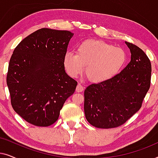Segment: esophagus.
I'll return each mask as SVG.
<instances>
[{"mask_svg": "<svg viewBox=\"0 0 158 158\" xmlns=\"http://www.w3.org/2000/svg\"><path fill=\"white\" fill-rule=\"evenodd\" d=\"M83 89H84V88H83V86L81 85V83H78L77 84V87H76V91L77 92H82L83 90Z\"/></svg>", "mask_w": 158, "mask_h": 158, "instance_id": "obj_1", "label": "esophagus"}]
</instances>
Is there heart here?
<instances>
[{"instance_id":"heart-1","label":"heart","mask_w":158,"mask_h":158,"mask_svg":"<svg viewBox=\"0 0 158 158\" xmlns=\"http://www.w3.org/2000/svg\"><path fill=\"white\" fill-rule=\"evenodd\" d=\"M127 61L125 52L103 41L88 40L82 42L76 53L68 52L63 63L71 77L81 74L85 66V75L94 83H102L116 76Z\"/></svg>"}]
</instances>
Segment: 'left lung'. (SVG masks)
<instances>
[{
    "instance_id": "1",
    "label": "left lung",
    "mask_w": 158,
    "mask_h": 158,
    "mask_svg": "<svg viewBox=\"0 0 158 158\" xmlns=\"http://www.w3.org/2000/svg\"><path fill=\"white\" fill-rule=\"evenodd\" d=\"M131 61L109 81L90 84L84 91V111L90 124L97 128L119 127L139 111L149 90L151 63L136 45L125 42Z\"/></svg>"
}]
</instances>
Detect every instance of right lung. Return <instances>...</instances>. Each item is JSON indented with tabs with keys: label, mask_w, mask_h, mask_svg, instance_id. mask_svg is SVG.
I'll return each instance as SVG.
<instances>
[{
	"label": "right lung",
	"mask_w": 158,
	"mask_h": 158,
	"mask_svg": "<svg viewBox=\"0 0 158 158\" xmlns=\"http://www.w3.org/2000/svg\"><path fill=\"white\" fill-rule=\"evenodd\" d=\"M74 34L47 28L27 36L10 59L7 85L14 111L30 124L48 127L58 119L77 83L67 74L64 56Z\"/></svg>",
	"instance_id": "add662e5"
}]
</instances>
